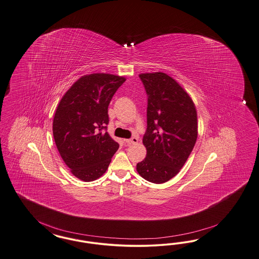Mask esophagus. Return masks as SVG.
Masks as SVG:
<instances>
[{
    "mask_svg": "<svg viewBox=\"0 0 259 259\" xmlns=\"http://www.w3.org/2000/svg\"><path fill=\"white\" fill-rule=\"evenodd\" d=\"M138 143V138H136V137H133V138L129 139V140H125V143H126L127 145H130V144H135V143Z\"/></svg>",
    "mask_w": 259,
    "mask_h": 259,
    "instance_id": "34e87169",
    "label": "esophagus"
}]
</instances>
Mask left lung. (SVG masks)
I'll return each instance as SVG.
<instances>
[{
  "label": "left lung",
  "instance_id": "obj_1",
  "mask_svg": "<svg viewBox=\"0 0 259 259\" xmlns=\"http://www.w3.org/2000/svg\"><path fill=\"white\" fill-rule=\"evenodd\" d=\"M147 94V128L143 136L146 157L137 164L148 182L162 184L179 173L198 135L195 105L188 93L163 72L142 73Z\"/></svg>",
  "mask_w": 259,
  "mask_h": 259
}]
</instances>
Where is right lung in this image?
<instances>
[{"label": "right lung", "instance_id": "obj_1", "mask_svg": "<svg viewBox=\"0 0 259 259\" xmlns=\"http://www.w3.org/2000/svg\"><path fill=\"white\" fill-rule=\"evenodd\" d=\"M124 77L92 73L76 81L60 100L53 123L54 142L76 178L92 182L102 176L118 149L108 132V106Z\"/></svg>", "mask_w": 259, "mask_h": 259}]
</instances>
